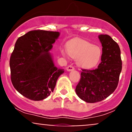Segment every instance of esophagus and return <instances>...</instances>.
<instances>
[{
	"label": "esophagus",
	"instance_id": "1",
	"mask_svg": "<svg viewBox=\"0 0 132 132\" xmlns=\"http://www.w3.org/2000/svg\"><path fill=\"white\" fill-rule=\"evenodd\" d=\"M66 69H67V71H71L74 70V69H75V68L72 66H71V65H69V66H68V67L66 68Z\"/></svg>",
	"mask_w": 132,
	"mask_h": 132
}]
</instances>
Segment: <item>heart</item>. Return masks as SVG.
<instances>
[{
	"mask_svg": "<svg viewBox=\"0 0 132 132\" xmlns=\"http://www.w3.org/2000/svg\"><path fill=\"white\" fill-rule=\"evenodd\" d=\"M66 50L70 56L77 58V63L82 68L93 67L97 64L101 58V48L82 39L70 41L68 43ZM62 54L65 55L64 50H62Z\"/></svg>",
	"mask_w": 132,
	"mask_h": 132,
	"instance_id": "1",
	"label": "heart"
}]
</instances>
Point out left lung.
<instances>
[{
    "label": "left lung",
    "mask_w": 132,
    "mask_h": 132,
    "mask_svg": "<svg viewBox=\"0 0 132 132\" xmlns=\"http://www.w3.org/2000/svg\"><path fill=\"white\" fill-rule=\"evenodd\" d=\"M99 38L102 46L101 63L95 69H82L75 89L79 97L88 103L100 102L114 92L122 68L119 45L107 35H100Z\"/></svg>",
    "instance_id": "1"
}]
</instances>
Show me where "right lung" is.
Wrapping results in <instances>:
<instances>
[{"label": "right lung", "instance_id": "add662e5", "mask_svg": "<svg viewBox=\"0 0 132 132\" xmlns=\"http://www.w3.org/2000/svg\"><path fill=\"white\" fill-rule=\"evenodd\" d=\"M58 31L37 30L19 37L10 59V77L15 89L32 101H42L53 91L64 70L54 66L49 51Z\"/></svg>", "mask_w": 132, "mask_h": 132}]
</instances>
